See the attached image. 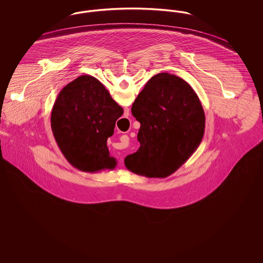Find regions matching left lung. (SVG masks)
I'll list each match as a JSON object with an SVG mask.
<instances>
[{"label": "left lung", "mask_w": 263, "mask_h": 263, "mask_svg": "<svg viewBox=\"0 0 263 263\" xmlns=\"http://www.w3.org/2000/svg\"><path fill=\"white\" fill-rule=\"evenodd\" d=\"M131 111L140 122V148L127 156L132 173L163 178L174 174L200 145L205 114L196 92L184 80L168 73L152 77Z\"/></svg>", "instance_id": "8db88e82"}]
</instances>
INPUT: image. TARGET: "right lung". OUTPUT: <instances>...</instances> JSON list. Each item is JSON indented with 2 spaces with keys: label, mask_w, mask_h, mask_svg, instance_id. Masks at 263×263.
Wrapping results in <instances>:
<instances>
[{
  "label": "right lung",
  "mask_w": 263,
  "mask_h": 263,
  "mask_svg": "<svg viewBox=\"0 0 263 263\" xmlns=\"http://www.w3.org/2000/svg\"><path fill=\"white\" fill-rule=\"evenodd\" d=\"M123 114L100 81L78 77L59 92L51 113L53 135L64 157L86 173L113 170L117 162L106 146Z\"/></svg>",
  "instance_id": "obj_1"
}]
</instances>
